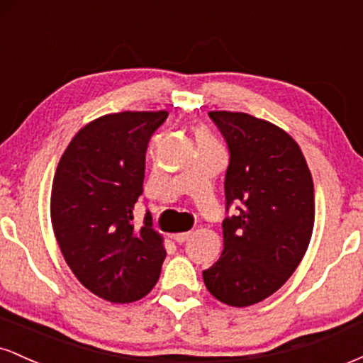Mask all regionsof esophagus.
<instances>
[{
  "label": "esophagus",
  "instance_id": "esophagus-1",
  "mask_svg": "<svg viewBox=\"0 0 363 363\" xmlns=\"http://www.w3.org/2000/svg\"><path fill=\"white\" fill-rule=\"evenodd\" d=\"M189 237H191V232H181V234L174 235V240H176V242H179V244H182V242H186Z\"/></svg>",
  "mask_w": 363,
  "mask_h": 363
}]
</instances>
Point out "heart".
Here are the masks:
<instances>
[{
  "instance_id": "1",
  "label": "heart",
  "mask_w": 363,
  "mask_h": 363,
  "mask_svg": "<svg viewBox=\"0 0 363 363\" xmlns=\"http://www.w3.org/2000/svg\"><path fill=\"white\" fill-rule=\"evenodd\" d=\"M196 141H198V148L201 147H211V145H216V141L208 135L206 131H198L196 133Z\"/></svg>"
}]
</instances>
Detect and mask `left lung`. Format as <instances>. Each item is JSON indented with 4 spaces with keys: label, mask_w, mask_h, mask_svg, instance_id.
I'll list each match as a JSON object with an SVG mask.
<instances>
[{
    "label": "left lung",
    "mask_w": 363,
    "mask_h": 363,
    "mask_svg": "<svg viewBox=\"0 0 363 363\" xmlns=\"http://www.w3.org/2000/svg\"><path fill=\"white\" fill-rule=\"evenodd\" d=\"M227 141L222 257L203 272L208 291L232 307L273 295L301 264L314 228V182L286 131L245 112L211 111Z\"/></svg>",
    "instance_id": "obj_1"
}]
</instances>
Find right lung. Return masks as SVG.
<instances>
[{
	"label": "right lung",
	"instance_id": "add662e5",
	"mask_svg": "<svg viewBox=\"0 0 363 363\" xmlns=\"http://www.w3.org/2000/svg\"><path fill=\"white\" fill-rule=\"evenodd\" d=\"M167 116L126 111L91 121L69 141L54 174L51 222L66 264L85 289L112 303L143 298L167 256L152 215L133 225L148 141Z\"/></svg>",
	"mask_w": 363,
	"mask_h": 363
}]
</instances>
